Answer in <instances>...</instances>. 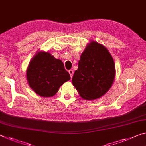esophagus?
Instances as JSON below:
<instances>
[{"instance_id":"1","label":"esophagus","mask_w":146,"mask_h":146,"mask_svg":"<svg viewBox=\"0 0 146 146\" xmlns=\"http://www.w3.org/2000/svg\"><path fill=\"white\" fill-rule=\"evenodd\" d=\"M68 72H69V73H70V75L71 76V78H72L73 75V71L72 70H70L68 71Z\"/></svg>"}]
</instances>
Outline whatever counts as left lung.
<instances>
[{
    "instance_id": "obj_1",
    "label": "left lung",
    "mask_w": 146,
    "mask_h": 146,
    "mask_svg": "<svg viewBox=\"0 0 146 146\" xmlns=\"http://www.w3.org/2000/svg\"><path fill=\"white\" fill-rule=\"evenodd\" d=\"M115 73V62L108 49L91 40L81 54L72 83L83 99L93 100L110 90Z\"/></svg>"
}]
</instances>
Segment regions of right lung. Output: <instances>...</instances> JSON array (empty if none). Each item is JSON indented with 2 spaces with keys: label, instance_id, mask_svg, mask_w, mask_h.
<instances>
[{
  "label": "right lung",
  "instance_id": "right-lung-1",
  "mask_svg": "<svg viewBox=\"0 0 146 146\" xmlns=\"http://www.w3.org/2000/svg\"><path fill=\"white\" fill-rule=\"evenodd\" d=\"M26 78L35 93L42 97H51L71 77L64 68L62 61L55 58L48 51H40L29 62Z\"/></svg>",
  "mask_w": 146,
  "mask_h": 146
}]
</instances>
